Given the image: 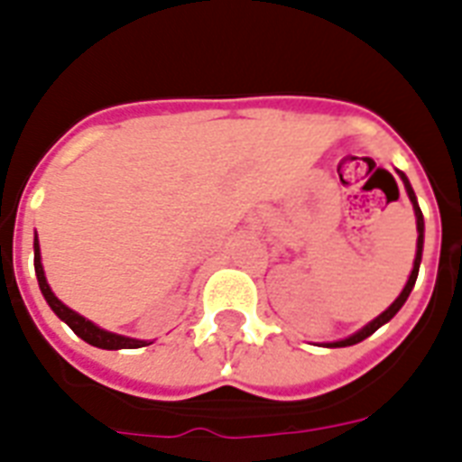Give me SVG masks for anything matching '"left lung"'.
Masks as SVG:
<instances>
[{
    "mask_svg": "<svg viewBox=\"0 0 462 462\" xmlns=\"http://www.w3.org/2000/svg\"><path fill=\"white\" fill-rule=\"evenodd\" d=\"M398 172V177L402 180V184H405V191H408V199L410 203H412V210H415V223H417V252H415V261H412V271H410V278L408 282H405V288H402V292L398 297H395V302L391 304V307L386 309V311H381L374 321H369L366 326H362V328L357 330V333H352V336L343 337V340H333V343H321L323 347H347V345H357L362 343L365 337H369L374 333V330H379L383 323H388L391 319H393L398 311H401V307L405 302H408L410 292H412V288H415V281H417V273H420V263H422V249H424V216L422 210H420V203H417V196L415 191H412V184H410V180L405 177V172H401V170H395ZM398 189V187H395Z\"/></svg>",
    "mask_w": 462,
    "mask_h": 462,
    "instance_id": "left-lung-1",
    "label": "left lung"
}]
</instances>
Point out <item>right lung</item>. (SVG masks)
Returning <instances> with one entry per match:
<instances>
[{
	"mask_svg": "<svg viewBox=\"0 0 462 462\" xmlns=\"http://www.w3.org/2000/svg\"><path fill=\"white\" fill-rule=\"evenodd\" d=\"M32 254H35V275H38V285H40V292L45 297V302L50 304L54 314L60 316L61 321L67 323L69 328L74 330L76 336L86 340L88 345L93 347H100V350H134V347H146L151 345V340H139V337H129V336H119V333H112V330H105L100 326L81 316L79 311L74 309H69L67 304L61 302L60 297L54 295L52 288L47 285V278H45V268H42V259H40V242H38V235L32 239Z\"/></svg>",
	"mask_w": 462,
	"mask_h": 462,
	"instance_id": "obj_1",
	"label": "right lung"
}]
</instances>
